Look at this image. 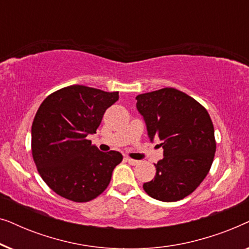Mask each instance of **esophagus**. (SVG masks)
<instances>
[{"label": "esophagus", "instance_id": "esophagus-1", "mask_svg": "<svg viewBox=\"0 0 249 249\" xmlns=\"http://www.w3.org/2000/svg\"><path fill=\"white\" fill-rule=\"evenodd\" d=\"M125 161H127L129 164H131V165H137L138 163H139V161H137V160H132V159H130V158H127L125 159Z\"/></svg>", "mask_w": 249, "mask_h": 249}]
</instances>
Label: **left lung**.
<instances>
[{"mask_svg": "<svg viewBox=\"0 0 249 249\" xmlns=\"http://www.w3.org/2000/svg\"><path fill=\"white\" fill-rule=\"evenodd\" d=\"M136 100L149 139L161 141L164 156L154 164V179L145 182L142 188L162 202L185 198L205 179L215 154L214 127L209 112L176 88L141 94Z\"/></svg>", "mask_w": 249, "mask_h": 249, "instance_id": "left-lung-1", "label": "left lung"}]
</instances>
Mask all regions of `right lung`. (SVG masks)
I'll use <instances>...</instances> for the list:
<instances>
[{
    "label": "right lung",
    "mask_w": 249,
    "mask_h": 249,
    "mask_svg": "<svg viewBox=\"0 0 249 249\" xmlns=\"http://www.w3.org/2000/svg\"><path fill=\"white\" fill-rule=\"evenodd\" d=\"M119 91L72 85L40 104L32 125L34 162L46 185L77 203L89 202L107 189L121 153L98 151L86 139L95 134Z\"/></svg>",
    "instance_id": "right-lung-1"
}]
</instances>
